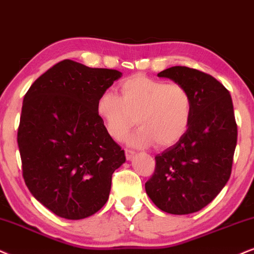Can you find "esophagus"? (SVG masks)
Segmentation results:
<instances>
[{"label":"esophagus","mask_w":254,"mask_h":254,"mask_svg":"<svg viewBox=\"0 0 254 254\" xmlns=\"http://www.w3.org/2000/svg\"><path fill=\"white\" fill-rule=\"evenodd\" d=\"M134 151H132V150H130V149H125V157H127V160H130V159H132V157L134 156Z\"/></svg>","instance_id":"34e87169"}]
</instances>
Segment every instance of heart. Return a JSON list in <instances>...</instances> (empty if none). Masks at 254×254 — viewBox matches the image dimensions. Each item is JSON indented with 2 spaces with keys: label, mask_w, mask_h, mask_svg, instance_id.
<instances>
[{
  "label": "heart",
  "mask_w": 254,
  "mask_h": 254,
  "mask_svg": "<svg viewBox=\"0 0 254 254\" xmlns=\"http://www.w3.org/2000/svg\"><path fill=\"white\" fill-rule=\"evenodd\" d=\"M120 91H105L97 101V114L115 140L123 139L134 123L139 127L129 138L134 146H171L188 132L193 102L186 86L133 75L120 83Z\"/></svg>",
  "instance_id": "obj_1"
}]
</instances>
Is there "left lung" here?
<instances>
[{
  "mask_svg": "<svg viewBox=\"0 0 254 254\" xmlns=\"http://www.w3.org/2000/svg\"><path fill=\"white\" fill-rule=\"evenodd\" d=\"M158 76L186 86L193 110L185 136L155 157L145 190L164 212L190 214L210 204L230 179L238 136L232 98L219 81L200 70L172 66Z\"/></svg>",
  "mask_w": 254,
  "mask_h": 254,
  "instance_id": "left-lung-1",
  "label": "left lung"
}]
</instances>
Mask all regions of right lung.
Segmentation results:
<instances>
[{
  "label": "right lung",
  "mask_w": 254,
  "mask_h": 254,
  "mask_svg": "<svg viewBox=\"0 0 254 254\" xmlns=\"http://www.w3.org/2000/svg\"><path fill=\"white\" fill-rule=\"evenodd\" d=\"M118 70L61 61L24 95L17 131L22 176L31 194L56 216L78 220L107 203L124 150L109 136L97 101Z\"/></svg>",
  "instance_id": "obj_1"
}]
</instances>
